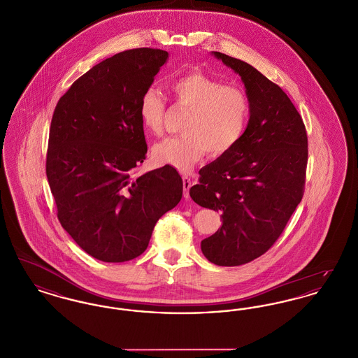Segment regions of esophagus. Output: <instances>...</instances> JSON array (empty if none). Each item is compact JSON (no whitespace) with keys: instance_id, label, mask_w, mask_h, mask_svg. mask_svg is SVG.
Instances as JSON below:
<instances>
[{"instance_id":"obj_1","label":"esophagus","mask_w":358,"mask_h":358,"mask_svg":"<svg viewBox=\"0 0 358 358\" xmlns=\"http://www.w3.org/2000/svg\"><path fill=\"white\" fill-rule=\"evenodd\" d=\"M182 182H184V197L187 199L189 197V189L192 187V181H190V178L187 176H184L182 177Z\"/></svg>"}]
</instances>
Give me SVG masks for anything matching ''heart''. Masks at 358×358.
<instances>
[{"instance_id":"obj_1","label":"heart","mask_w":358,"mask_h":358,"mask_svg":"<svg viewBox=\"0 0 358 358\" xmlns=\"http://www.w3.org/2000/svg\"><path fill=\"white\" fill-rule=\"evenodd\" d=\"M171 90L177 103L189 110L184 136H171L157 143L154 161L187 171L205 152L215 157L232 150L244 136L250 120V101L235 85L192 71L171 80ZM166 103L157 88L143 92L139 102V118L143 129L158 136L164 129Z\"/></svg>"}]
</instances>
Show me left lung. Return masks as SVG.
<instances>
[{
  "mask_svg": "<svg viewBox=\"0 0 358 358\" xmlns=\"http://www.w3.org/2000/svg\"><path fill=\"white\" fill-rule=\"evenodd\" d=\"M212 55L241 78L250 120L238 145L200 171V182L189 194L196 204L222 213V227L201 241L205 257L234 267L267 252L301 203L306 129L279 85L243 60Z\"/></svg>",
  "mask_w": 358,
  "mask_h": 358,
  "instance_id": "8db88e82",
  "label": "left lung"
}]
</instances>
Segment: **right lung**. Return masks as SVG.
Wrapping results in <instances>:
<instances>
[{"mask_svg":"<svg viewBox=\"0 0 358 358\" xmlns=\"http://www.w3.org/2000/svg\"><path fill=\"white\" fill-rule=\"evenodd\" d=\"M168 59L152 48L117 53L56 104L47 178L57 217L98 260L122 263L143 254L155 222L182 197V180L169 165L133 177L148 153L139 102Z\"/></svg>","mask_w":358,"mask_h":358,"instance_id":"add662e5","label":"right lung"}]
</instances>
